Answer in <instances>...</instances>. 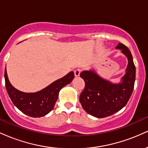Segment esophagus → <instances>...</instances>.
<instances>
[{"label": "esophagus", "mask_w": 148, "mask_h": 148, "mask_svg": "<svg viewBox=\"0 0 148 148\" xmlns=\"http://www.w3.org/2000/svg\"><path fill=\"white\" fill-rule=\"evenodd\" d=\"M81 72V69L80 68H78V69H76L75 70H74V74H75L76 76H79L80 75V73Z\"/></svg>", "instance_id": "1"}]
</instances>
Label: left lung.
Listing matches in <instances>:
<instances>
[{
    "label": "left lung",
    "mask_w": 148,
    "mask_h": 148,
    "mask_svg": "<svg viewBox=\"0 0 148 148\" xmlns=\"http://www.w3.org/2000/svg\"><path fill=\"white\" fill-rule=\"evenodd\" d=\"M116 49H121L128 58L127 72L122 78V83L111 84L93 71H84L80 74L86 84L79 101L85 111L96 118H106L121 110L133 92L136 67L130 49L122 43H119Z\"/></svg>",
    "instance_id": "1"
}]
</instances>
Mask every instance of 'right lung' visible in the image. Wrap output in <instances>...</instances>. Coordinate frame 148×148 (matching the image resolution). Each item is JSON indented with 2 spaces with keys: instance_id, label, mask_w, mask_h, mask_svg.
Listing matches in <instances>:
<instances>
[{
  "instance_id": "right-lung-1",
  "label": "right lung",
  "mask_w": 148,
  "mask_h": 148,
  "mask_svg": "<svg viewBox=\"0 0 148 148\" xmlns=\"http://www.w3.org/2000/svg\"><path fill=\"white\" fill-rule=\"evenodd\" d=\"M74 78L73 72L54 81L45 89L34 93H25L13 87L10 83L5 69V81L7 92L13 103L22 113L33 118L45 116L53 108L59 92Z\"/></svg>"
}]
</instances>
